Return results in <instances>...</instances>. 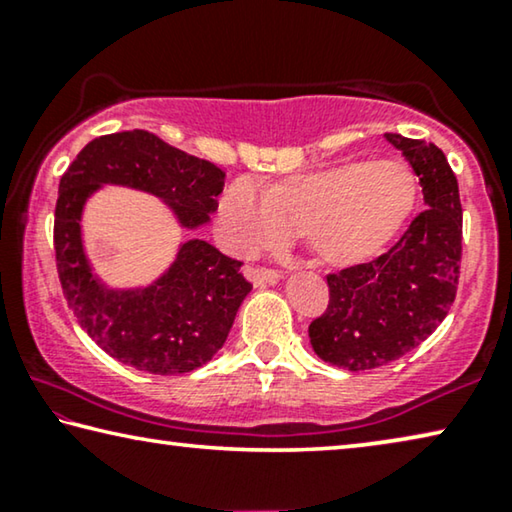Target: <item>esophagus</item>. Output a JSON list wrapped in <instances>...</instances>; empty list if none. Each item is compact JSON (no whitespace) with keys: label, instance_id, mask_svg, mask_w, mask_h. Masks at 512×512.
<instances>
[{"label":"esophagus","instance_id":"34e87169","mask_svg":"<svg viewBox=\"0 0 512 512\" xmlns=\"http://www.w3.org/2000/svg\"><path fill=\"white\" fill-rule=\"evenodd\" d=\"M246 276L255 282V285H276L280 280V271L269 269V266H248Z\"/></svg>","mask_w":512,"mask_h":512}]
</instances>
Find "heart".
Instances as JSON below:
<instances>
[{"label":"heart","mask_w":512,"mask_h":512,"mask_svg":"<svg viewBox=\"0 0 512 512\" xmlns=\"http://www.w3.org/2000/svg\"><path fill=\"white\" fill-rule=\"evenodd\" d=\"M418 183L400 160H352L292 174L262 193L236 179L218 204V232L230 250L255 255L289 234L303 239L322 262L352 266L381 253L409 223Z\"/></svg>","instance_id":"1"}]
</instances>
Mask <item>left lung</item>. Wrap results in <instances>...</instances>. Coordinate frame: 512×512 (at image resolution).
Masks as SVG:
<instances>
[{
	"instance_id": "1",
	"label": "left lung",
	"mask_w": 512,
	"mask_h": 512,
	"mask_svg": "<svg viewBox=\"0 0 512 512\" xmlns=\"http://www.w3.org/2000/svg\"><path fill=\"white\" fill-rule=\"evenodd\" d=\"M418 174L427 209L386 253L329 273V305L308 326L326 363L372 370L398 361L444 322L462 266V204L455 172L437 144L386 133Z\"/></svg>"
}]
</instances>
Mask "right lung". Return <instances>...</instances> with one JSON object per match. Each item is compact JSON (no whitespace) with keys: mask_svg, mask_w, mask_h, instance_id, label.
Listing matches in <instances>:
<instances>
[{"mask_svg":"<svg viewBox=\"0 0 512 512\" xmlns=\"http://www.w3.org/2000/svg\"><path fill=\"white\" fill-rule=\"evenodd\" d=\"M101 183L163 197L183 227H197L218 209L225 172L154 133L101 135L61 174L55 207L61 292L89 338L105 354L151 375L197 370L225 345L236 310L253 289L241 273L243 262L193 239L156 285L137 292L105 289L91 276L80 239L82 207Z\"/></svg>","mask_w":512,"mask_h":512,"instance_id":"1","label":"right lung"}]
</instances>
